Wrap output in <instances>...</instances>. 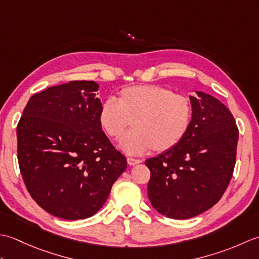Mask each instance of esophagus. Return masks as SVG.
Masks as SVG:
<instances>
[{
    "label": "esophagus",
    "instance_id": "esophagus-1",
    "mask_svg": "<svg viewBox=\"0 0 259 259\" xmlns=\"http://www.w3.org/2000/svg\"><path fill=\"white\" fill-rule=\"evenodd\" d=\"M126 162H128V164H130V166H135V164L140 163L141 160H140V159H135V158L128 157V158H126Z\"/></svg>",
    "mask_w": 259,
    "mask_h": 259
}]
</instances>
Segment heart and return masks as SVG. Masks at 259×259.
Masks as SVG:
<instances>
[{"label":"heart","mask_w":259,"mask_h":259,"mask_svg":"<svg viewBox=\"0 0 259 259\" xmlns=\"http://www.w3.org/2000/svg\"><path fill=\"white\" fill-rule=\"evenodd\" d=\"M191 117L188 98L159 85L125 88L118 101L107 99L99 111V122L110 138L118 139L133 122L134 130L119 142L128 155L172 149L188 133Z\"/></svg>","instance_id":"b5f03b06"}]
</instances>
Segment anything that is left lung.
<instances>
[{
	"mask_svg": "<svg viewBox=\"0 0 259 259\" xmlns=\"http://www.w3.org/2000/svg\"><path fill=\"white\" fill-rule=\"evenodd\" d=\"M192 117L180 144L146 160L150 170L148 197L168 218L188 219L211 208L233 177L238 128L218 99L196 91Z\"/></svg>",
	"mask_w": 259,
	"mask_h": 259,
	"instance_id": "left-lung-1",
	"label": "left lung"
}]
</instances>
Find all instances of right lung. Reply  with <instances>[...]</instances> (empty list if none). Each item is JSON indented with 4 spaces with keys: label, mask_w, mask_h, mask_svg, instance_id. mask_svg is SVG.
<instances>
[{
    "label": "right lung",
    "mask_w": 259,
    "mask_h": 259,
    "mask_svg": "<svg viewBox=\"0 0 259 259\" xmlns=\"http://www.w3.org/2000/svg\"><path fill=\"white\" fill-rule=\"evenodd\" d=\"M95 81H70L30 98L18 135V160L27 191L53 216H93L126 169L99 122Z\"/></svg>",
    "instance_id": "right-lung-1"
}]
</instances>
